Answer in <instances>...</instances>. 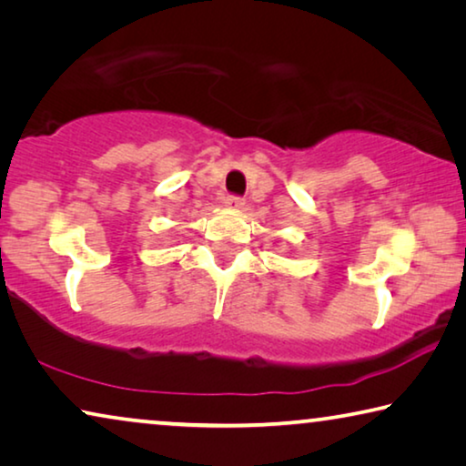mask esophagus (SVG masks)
Wrapping results in <instances>:
<instances>
[{
  "label": "esophagus",
  "mask_w": 466,
  "mask_h": 466,
  "mask_svg": "<svg viewBox=\"0 0 466 466\" xmlns=\"http://www.w3.org/2000/svg\"><path fill=\"white\" fill-rule=\"evenodd\" d=\"M224 205L228 207V209H242V207H245V198L230 195V197L224 198Z\"/></svg>",
  "instance_id": "esophagus-1"
}]
</instances>
